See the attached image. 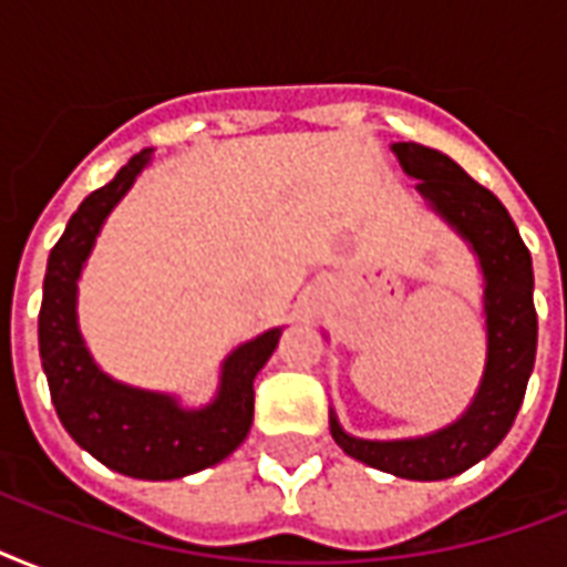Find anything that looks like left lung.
I'll return each mask as SVG.
<instances>
[{
    "mask_svg": "<svg viewBox=\"0 0 567 567\" xmlns=\"http://www.w3.org/2000/svg\"><path fill=\"white\" fill-rule=\"evenodd\" d=\"M403 171L441 217H447L476 249L485 274L488 362L483 385L453 426L430 439L362 441L347 435L329 414L332 439L347 456L405 480H447L492 453L515 423L527 379L536 364L538 318L533 306V258L509 212L453 158L421 144H394Z\"/></svg>",
    "mask_w": 567,
    "mask_h": 567,
    "instance_id": "left-lung-1",
    "label": "left lung"
}]
</instances>
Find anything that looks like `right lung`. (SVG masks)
Instances as JSON below:
<instances>
[{
    "mask_svg": "<svg viewBox=\"0 0 567 567\" xmlns=\"http://www.w3.org/2000/svg\"><path fill=\"white\" fill-rule=\"evenodd\" d=\"M150 155L153 150L132 155L105 188L93 190L49 252L38 318L40 362L58 417L75 444L120 474L179 480L217 465L247 439L256 400L252 379L274 355L282 329H270L226 359L220 394L203 412H182L171 396L111 382L93 364L75 329V279L102 220L132 188Z\"/></svg>",
    "mask_w": 567,
    "mask_h": 567,
    "instance_id": "right-lung-1",
    "label": "right lung"
}]
</instances>
